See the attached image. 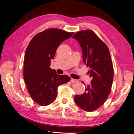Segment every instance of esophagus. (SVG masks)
I'll use <instances>...</instances> for the list:
<instances>
[{
	"label": "esophagus",
	"instance_id": "34e87169",
	"mask_svg": "<svg viewBox=\"0 0 134 134\" xmlns=\"http://www.w3.org/2000/svg\"><path fill=\"white\" fill-rule=\"evenodd\" d=\"M71 81L72 83H76L78 81L77 80H76V79H74L72 78L71 79Z\"/></svg>",
	"mask_w": 134,
	"mask_h": 134
}]
</instances>
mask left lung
<instances>
[{
    "label": "left lung",
    "mask_w": 134,
    "mask_h": 134,
    "mask_svg": "<svg viewBox=\"0 0 134 134\" xmlns=\"http://www.w3.org/2000/svg\"><path fill=\"white\" fill-rule=\"evenodd\" d=\"M72 38L80 44L84 63L90 68L88 73L92 79L84 93L75 96L74 100L84 110L93 111L104 104L111 92L114 70L110 54L106 44L92 30L78 32Z\"/></svg>",
    "instance_id": "1"
}]
</instances>
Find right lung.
<instances>
[{
	"mask_svg": "<svg viewBox=\"0 0 134 134\" xmlns=\"http://www.w3.org/2000/svg\"><path fill=\"white\" fill-rule=\"evenodd\" d=\"M73 34L60 29H46L34 36L27 47L24 79L30 97L37 104H50L57 96L58 87L70 81V76L58 75L50 66L57 48Z\"/></svg>",
	"mask_w": 134,
	"mask_h": 134,
	"instance_id": "1",
	"label": "right lung"
}]
</instances>
